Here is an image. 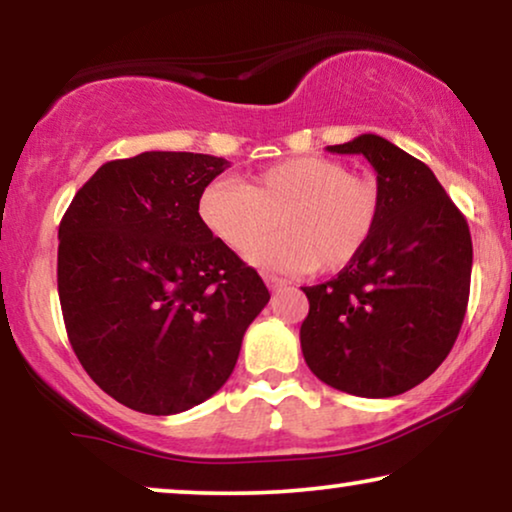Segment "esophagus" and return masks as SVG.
Masks as SVG:
<instances>
[{
    "mask_svg": "<svg viewBox=\"0 0 512 512\" xmlns=\"http://www.w3.org/2000/svg\"><path fill=\"white\" fill-rule=\"evenodd\" d=\"M263 279H265V284H268V289H270V291H279V289H284V286H286L284 279H279V277L263 275Z\"/></svg>",
    "mask_w": 512,
    "mask_h": 512,
    "instance_id": "1",
    "label": "esophagus"
}]
</instances>
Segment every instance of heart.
<instances>
[{"label": "heart", "instance_id": "heart-1", "mask_svg": "<svg viewBox=\"0 0 512 512\" xmlns=\"http://www.w3.org/2000/svg\"><path fill=\"white\" fill-rule=\"evenodd\" d=\"M198 216L230 251H247L275 228L282 233L251 251V261L293 275L319 268L340 272L373 242L382 195L373 179L349 174L340 160L298 156L279 160L244 186L214 179L202 188Z\"/></svg>", "mask_w": 512, "mask_h": 512}]
</instances>
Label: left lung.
Masks as SVG:
<instances>
[{"label": "left lung", "instance_id": "8db88e82", "mask_svg": "<svg viewBox=\"0 0 512 512\" xmlns=\"http://www.w3.org/2000/svg\"><path fill=\"white\" fill-rule=\"evenodd\" d=\"M331 153H359L382 195L373 242L331 282L303 286L307 366L328 387L389 398L424 382L457 340L471 289L473 244L464 214L429 167L377 135Z\"/></svg>", "mask_w": 512, "mask_h": 512}]
</instances>
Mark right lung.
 <instances>
[{
	"label": "right lung",
	"mask_w": 512,
	"mask_h": 512,
	"mask_svg": "<svg viewBox=\"0 0 512 512\" xmlns=\"http://www.w3.org/2000/svg\"><path fill=\"white\" fill-rule=\"evenodd\" d=\"M226 158L146 151L104 163L58 230L67 335L102 391L146 415L214 396L270 293L202 226L198 198Z\"/></svg>",
	"instance_id": "1"
}]
</instances>
